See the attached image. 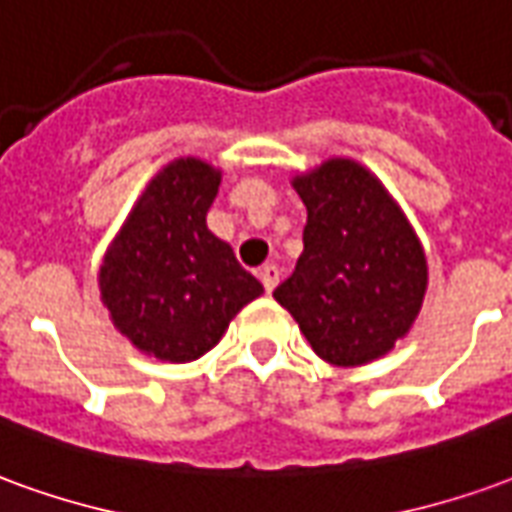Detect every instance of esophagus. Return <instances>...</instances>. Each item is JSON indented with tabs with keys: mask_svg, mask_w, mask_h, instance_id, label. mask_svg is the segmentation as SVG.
I'll use <instances>...</instances> for the list:
<instances>
[{
	"mask_svg": "<svg viewBox=\"0 0 512 512\" xmlns=\"http://www.w3.org/2000/svg\"><path fill=\"white\" fill-rule=\"evenodd\" d=\"M260 282H263V288L268 293L277 288V282H280V268L277 266H263L260 268Z\"/></svg>",
	"mask_w": 512,
	"mask_h": 512,
	"instance_id": "obj_1",
	"label": "esophagus"
}]
</instances>
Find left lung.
Segmentation results:
<instances>
[{
	"label": "left lung",
	"instance_id": "left-lung-1",
	"mask_svg": "<svg viewBox=\"0 0 512 512\" xmlns=\"http://www.w3.org/2000/svg\"><path fill=\"white\" fill-rule=\"evenodd\" d=\"M307 207L305 252L274 299L321 360L366 366L388 355L418 318L427 255L380 177L330 157L293 177Z\"/></svg>",
	"mask_w": 512,
	"mask_h": 512
}]
</instances>
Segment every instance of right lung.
<instances>
[{"instance_id": "right-lung-1", "label": "right lung", "mask_w": 512, "mask_h": 512, "mask_svg": "<svg viewBox=\"0 0 512 512\" xmlns=\"http://www.w3.org/2000/svg\"><path fill=\"white\" fill-rule=\"evenodd\" d=\"M221 171L177 157L146 182L99 266L113 327L157 360L191 363L210 352L263 285L227 241L207 230Z\"/></svg>"}]
</instances>
